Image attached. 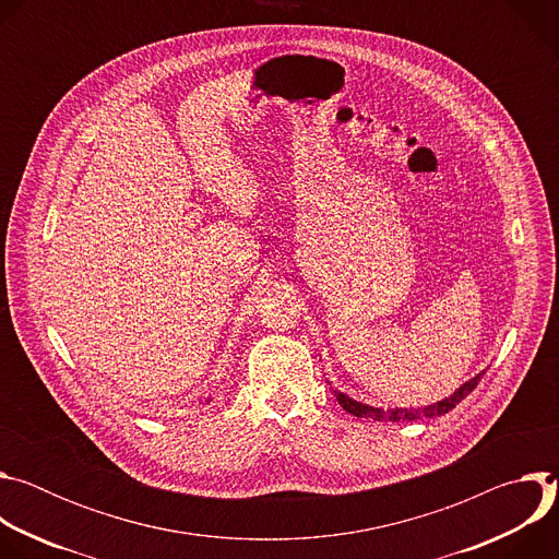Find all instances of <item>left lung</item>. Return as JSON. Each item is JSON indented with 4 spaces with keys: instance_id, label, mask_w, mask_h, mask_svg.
I'll return each mask as SVG.
<instances>
[{
    "instance_id": "1",
    "label": "left lung",
    "mask_w": 559,
    "mask_h": 559,
    "mask_svg": "<svg viewBox=\"0 0 559 559\" xmlns=\"http://www.w3.org/2000/svg\"><path fill=\"white\" fill-rule=\"evenodd\" d=\"M485 373H487V369L480 371L477 376H473V378L466 380L464 384H460V389H455L449 397H444V401H438V403H433V405H429V407H409V409L395 407V409H380V407H371V405L358 403V401H354V397L345 395V393L338 391V389H334V395H336L338 405H341L345 412L354 414L356 418H371V420H378V423H382V420H391V423H412V420L438 418V416L449 414L457 403H462L464 397L477 386V382L483 380Z\"/></svg>"
}]
</instances>
